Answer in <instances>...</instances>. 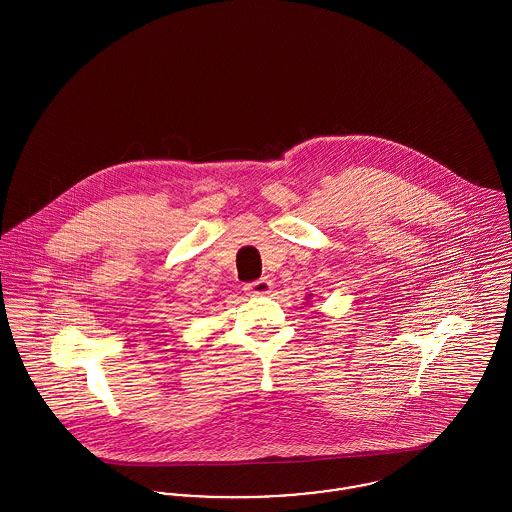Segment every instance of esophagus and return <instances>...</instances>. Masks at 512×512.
<instances>
[{"label":"esophagus","mask_w":512,"mask_h":512,"mask_svg":"<svg viewBox=\"0 0 512 512\" xmlns=\"http://www.w3.org/2000/svg\"><path fill=\"white\" fill-rule=\"evenodd\" d=\"M243 290L247 292V296H265V294H269L273 290V282L269 278H259L255 282L245 284Z\"/></svg>","instance_id":"1"}]
</instances>
